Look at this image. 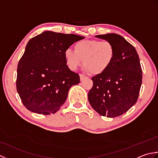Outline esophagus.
Segmentation results:
<instances>
[{
	"label": "esophagus",
	"mask_w": 158,
	"mask_h": 158,
	"mask_svg": "<svg viewBox=\"0 0 158 158\" xmlns=\"http://www.w3.org/2000/svg\"><path fill=\"white\" fill-rule=\"evenodd\" d=\"M79 76H80V80H81V81H83V80H84V79L86 78V77L84 75H83V74H80Z\"/></svg>",
	"instance_id": "obj_1"
}]
</instances>
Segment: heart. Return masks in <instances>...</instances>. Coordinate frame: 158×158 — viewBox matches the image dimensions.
<instances>
[{"instance_id":"1","label":"heart","mask_w":158,"mask_h":158,"mask_svg":"<svg viewBox=\"0 0 158 158\" xmlns=\"http://www.w3.org/2000/svg\"><path fill=\"white\" fill-rule=\"evenodd\" d=\"M115 49L108 41L83 40L76 43L74 51L66 49L64 58L69 68L76 70L82 63L86 71L100 75L108 69L115 59Z\"/></svg>"}]
</instances>
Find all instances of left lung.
Masks as SVG:
<instances>
[{
    "label": "left lung",
    "instance_id": "1",
    "mask_svg": "<svg viewBox=\"0 0 158 158\" xmlns=\"http://www.w3.org/2000/svg\"><path fill=\"white\" fill-rule=\"evenodd\" d=\"M96 36L113 43L115 56L105 73L92 78L88 100L100 115L115 117L127 112L138 100L143 77L139 57L122 36L110 33Z\"/></svg>",
    "mask_w": 158,
    "mask_h": 158
}]
</instances>
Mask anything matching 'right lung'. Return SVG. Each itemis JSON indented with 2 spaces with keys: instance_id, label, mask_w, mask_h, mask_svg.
<instances>
[{
  "instance_id": "add662e5",
  "label": "right lung",
  "mask_w": 158,
  "mask_h": 158,
  "mask_svg": "<svg viewBox=\"0 0 158 158\" xmlns=\"http://www.w3.org/2000/svg\"><path fill=\"white\" fill-rule=\"evenodd\" d=\"M84 39L73 34L45 31L32 38L17 69L16 88L23 105L31 112L49 115L60 109L79 74L66 65L64 52Z\"/></svg>"
}]
</instances>
